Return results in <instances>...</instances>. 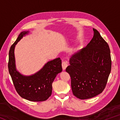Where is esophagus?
Listing matches in <instances>:
<instances>
[{
	"label": "esophagus",
	"mask_w": 120,
	"mask_h": 120,
	"mask_svg": "<svg viewBox=\"0 0 120 120\" xmlns=\"http://www.w3.org/2000/svg\"><path fill=\"white\" fill-rule=\"evenodd\" d=\"M68 66V62L67 61H63L62 63V69L64 70H66V68Z\"/></svg>",
	"instance_id": "obj_1"
}]
</instances>
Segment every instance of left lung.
Masks as SVG:
<instances>
[{"label": "left lung", "instance_id": "8db88e82", "mask_svg": "<svg viewBox=\"0 0 120 120\" xmlns=\"http://www.w3.org/2000/svg\"><path fill=\"white\" fill-rule=\"evenodd\" d=\"M94 35L86 48L71 56L66 71L71 77L73 94L78 98H92L103 92L111 70L110 49L100 33Z\"/></svg>", "mask_w": 120, "mask_h": 120}]
</instances>
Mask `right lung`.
Returning a JSON list of instances; mask_svg holds the SVG:
<instances>
[{"label":"right lung","mask_w":120,"mask_h":120,"mask_svg":"<svg viewBox=\"0 0 120 120\" xmlns=\"http://www.w3.org/2000/svg\"><path fill=\"white\" fill-rule=\"evenodd\" d=\"M29 33L28 31L22 32L10 48L9 72L16 91L22 98L33 101H44L51 95L52 82L57 75L62 71L61 60L58 58L49 61L35 74H21L16 68L15 48L18 42Z\"/></svg>","instance_id":"obj_1"}]
</instances>
